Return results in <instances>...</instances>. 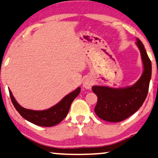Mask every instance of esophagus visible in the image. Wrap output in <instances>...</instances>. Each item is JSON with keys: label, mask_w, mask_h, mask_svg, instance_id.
I'll return each instance as SVG.
<instances>
[{"label": "esophagus", "mask_w": 158, "mask_h": 158, "mask_svg": "<svg viewBox=\"0 0 158 158\" xmlns=\"http://www.w3.org/2000/svg\"><path fill=\"white\" fill-rule=\"evenodd\" d=\"M92 85V80L90 77H85L83 82V86L86 89H91Z\"/></svg>", "instance_id": "esophagus-1"}]
</instances>
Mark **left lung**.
Returning a JSON list of instances; mask_svg holds the SVG:
<instances>
[{
    "label": "left lung",
    "mask_w": 158,
    "mask_h": 158,
    "mask_svg": "<svg viewBox=\"0 0 158 158\" xmlns=\"http://www.w3.org/2000/svg\"><path fill=\"white\" fill-rule=\"evenodd\" d=\"M136 46L141 52L144 71L136 83L126 88H110L94 85L92 91L97 96L95 112L101 119L118 123L135 113L142 106L148 93L152 76V63L143 44L136 39Z\"/></svg>",
    "instance_id": "8db88e82"
}]
</instances>
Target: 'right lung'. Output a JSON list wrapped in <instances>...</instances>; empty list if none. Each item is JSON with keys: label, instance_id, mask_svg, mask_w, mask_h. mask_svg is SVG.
Instances as JSON below:
<instances>
[{"label": "right lung", "instance_id": "right-lung-1", "mask_svg": "<svg viewBox=\"0 0 158 158\" xmlns=\"http://www.w3.org/2000/svg\"><path fill=\"white\" fill-rule=\"evenodd\" d=\"M81 92V87L67 94L59 103L46 110H32L22 107L14 97L11 90H9L10 97L12 104L18 112L24 119L39 126L51 127L59 123L68 114L72 102Z\"/></svg>", "mask_w": 158, "mask_h": 158}]
</instances>
